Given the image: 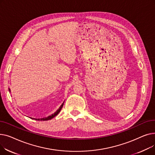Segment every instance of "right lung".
I'll list each match as a JSON object with an SVG mask.
<instances>
[{"instance_id": "1", "label": "right lung", "mask_w": 155, "mask_h": 155, "mask_svg": "<svg viewBox=\"0 0 155 155\" xmlns=\"http://www.w3.org/2000/svg\"><path fill=\"white\" fill-rule=\"evenodd\" d=\"M9 91H11V90H10V88H9ZM63 104H64V102L61 104V105L60 106V107L57 110L54 114H51V116H48V117H44V118H41V119H35V118H31V119H35V120H50V119H51L52 118H53L54 117H55L56 116H57L58 115V114L60 112V110H61V108L63 107Z\"/></svg>"}]
</instances>
